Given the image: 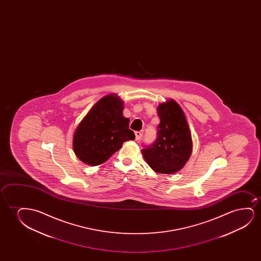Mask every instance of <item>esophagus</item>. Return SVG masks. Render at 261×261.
Instances as JSON below:
<instances>
[{
	"label": "esophagus",
	"instance_id": "34e87169",
	"mask_svg": "<svg viewBox=\"0 0 261 261\" xmlns=\"http://www.w3.org/2000/svg\"><path fill=\"white\" fill-rule=\"evenodd\" d=\"M136 141H139L141 138H142V136H143V131H136Z\"/></svg>",
	"mask_w": 261,
	"mask_h": 261
}]
</instances>
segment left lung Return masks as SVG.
Instances as JSON below:
<instances>
[{"instance_id":"1","label":"left lung","mask_w":261,"mask_h":261,"mask_svg":"<svg viewBox=\"0 0 261 261\" xmlns=\"http://www.w3.org/2000/svg\"><path fill=\"white\" fill-rule=\"evenodd\" d=\"M157 138L142 150L143 158L154 171L173 174L179 171L189 160L193 142L184 111L175 100L159 105Z\"/></svg>"}]
</instances>
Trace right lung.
I'll return each mask as SVG.
<instances>
[{"label": "right lung", "mask_w": 261, "mask_h": 261, "mask_svg": "<svg viewBox=\"0 0 261 261\" xmlns=\"http://www.w3.org/2000/svg\"><path fill=\"white\" fill-rule=\"evenodd\" d=\"M123 104L113 94L103 97L80 122L73 138V148L84 163L102 164L124 142L136 138L129 129V118L123 116Z\"/></svg>", "instance_id": "right-lung-1"}]
</instances>
